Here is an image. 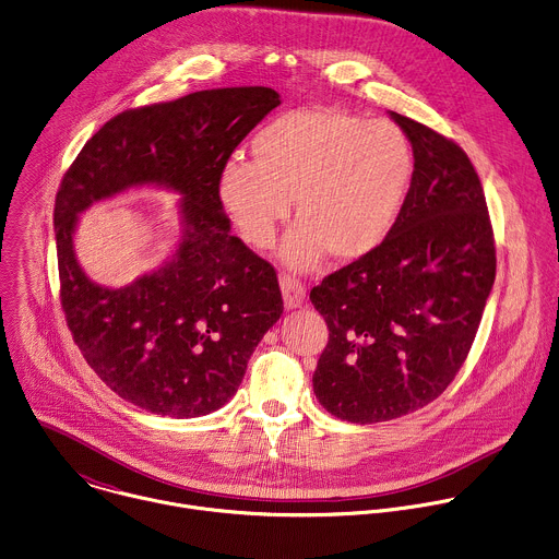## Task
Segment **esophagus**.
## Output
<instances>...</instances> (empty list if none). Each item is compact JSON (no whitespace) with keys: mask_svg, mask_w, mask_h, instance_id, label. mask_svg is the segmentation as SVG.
<instances>
[{"mask_svg":"<svg viewBox=\"0 0 559 559\" xmlns=\"http://www.w3.org/2000/svg\"><path fill=\"white\" fill-rule=\"evenodd\" d=\"M281 292H283V300H285V307L287 309H296L302 305L307 292L302 287V283H298L296 278L292 276H281Z\"/></svg>","mask_w":559,"mask_h":559,"instance_id":"esophagus-1","label":"esophagus"}]
</instances>
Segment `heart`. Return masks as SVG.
Instances as JSON below:
<instances>
[{
    "instance_id": "obj_1",
    "label": "heart",
    "mask_w": 559,
    "mask_h": 559,
    "mask_svg": "<svg viewBox=\"0 0 559 559\" xmlns=\"http://www.w3.org/2000/svg\"><path fill=\"white\" fill-rule=\"evenodd\" d=\"M252 160H226L215 193L237 235L267 248L296 200L298 222L278 257L296 272L329 254L355 263L394 228L414 178V150L392 121L335 108L274 117L250 141Z\"/></svg>"
}]
</instances>
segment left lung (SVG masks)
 Returning <instances> with one entry per match:
<instances>
[{
  "mask_svg": "<svg viewBox=\"0 0 559 559\" xmlns=\"http://www.w3.org/2000/svg\"><path fill=\"white\" fill-rule=\"evenodd\" d=\"M414 178L385 241L311 289L329 344L313 392L348 423L374 425L436 401L475 342L497 276L484 187L466 152L390 110Z\"/></svg>",
  "mask_w": 559,
  "mask_h": 559,
  "instance_id": "8db88e82",
  "label": "left lung"
}]
</instances>
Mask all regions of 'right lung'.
Masks as SVG:
<instances>
[{
  "mask_svg": "<svg viewBox=\"0 0 559 559\" xmlns=\"http://www.w3.org/2000/svg\"><path fill=\"white\" fill-rule=\"evenodd\" d=\"M281 104L267 86L211 88L106 121L67 169L53 206L60 302L86 364L123 401L169 418L226 405L283 298L274 267L230 235L215 193L219 167ZM165 188L179 239L152 273L123 288L81 270L79 215L130 188Z\"/></svg>",
  "mask_w": 559,
  "mask_h": 559,
  "instance_id": "obj_1",
  "label": "right lung"
}]
</instances>
